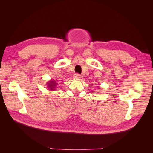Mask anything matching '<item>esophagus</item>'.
Segmentation results:
<instances>
[{
	"instance_id": "esophagus-1",
	"label": "esophagus",
	"mask_w": 153,
	"mask_h": 153,
	"mask_svg": "<svg viewBox=\"0 0 153 153\" xmlns=\"http://www.w3.org/2000/svg\"><path fill=\"white\" fill-rule=\"evenodd\" d=\"M73 76H74V78H80V74H78V73H75L73 75Z\"/></svg>"
}]
</instances>
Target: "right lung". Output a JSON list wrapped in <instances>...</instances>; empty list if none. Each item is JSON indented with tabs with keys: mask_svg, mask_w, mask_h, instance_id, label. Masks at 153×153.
<instances>
[{
	"mask_svg": "<svg viewBox=\"0 0 153 153\" xmlns=\"http://www.w3.org/2000/svg\"><path fill=\"white\" fill-rule=\"evenodd\" d=\"M55 84H56V83H55V82H54V81L50 82V84H48V87H50V89L52 90V88H53V87H54L55 85H55Z\"/></svg>",
	"mask_w": 153,
	"mask_h": 153,
	"instance_id": "1",
	"label": "right lung"
}]
</instances>
